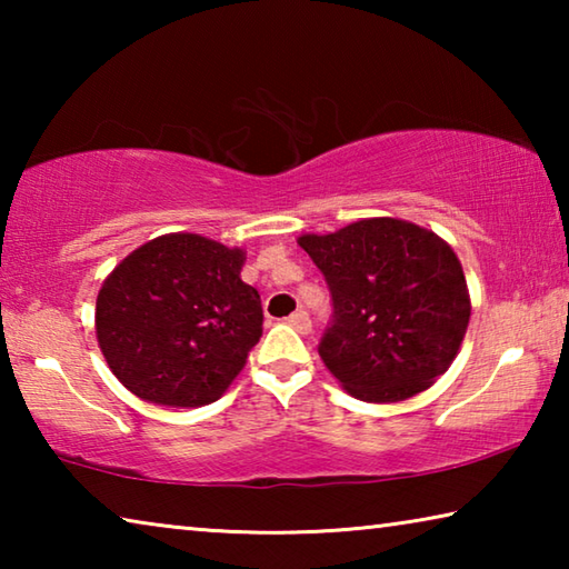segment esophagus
<instances>
[{
  "label": "esophagus",
  "mask_w": 569,
  "mask_h": 569,
  "mask_svg": "<svg viewBox=\"0 0 569 569\" xmlns=\"http://www.w3.org/2000/svg\"><path fill=\"white\" fill-rule=\"evenodd\" d=\"M288 326L296 329L298 333H308L311 331V319H308L306 311H296L293 316H288Z\"/></svg>",
  "instance_id": "obj_1"
}]
</instances>
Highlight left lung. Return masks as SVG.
Wrapping results in <instances>:
<instances>
[{
	"label": "left lung",
	"instance_id": "1",
	"mask_svg": "<svg viewBox=\"0 0 569 569\" xmlns=\"http://www.w3.org/2000/svg\"><path fill=\"white\" fill-rule=\"evenodd\" d=\"M333 298L319 353L351 397L393 403L427 391L465 341L471 298L461 263L435 230L361 218L333 233L298 236Z\"/></svg>",
	"mask_w": 569,
	"mask_h": 569
}]
</instances>
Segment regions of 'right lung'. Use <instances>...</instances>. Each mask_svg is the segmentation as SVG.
<instances>
[{"label": "right lung", "mask_w": 569, "mask_h": 569, "mask_svg": "<svg viewBox=\"0 0 569 569\" xmlns=\"http://www.w3.org/2000/svg\"><path fill=\"white\" fill-rule=\"evenodd\" d=\"M243 263V248L166 233L112 268L94 333L124 389L162 407L223 397L263 333L261 296L240 278Z\"/></svg>", "instance_id": "obj_1"}]
</instances>
